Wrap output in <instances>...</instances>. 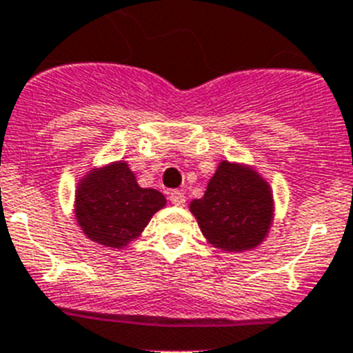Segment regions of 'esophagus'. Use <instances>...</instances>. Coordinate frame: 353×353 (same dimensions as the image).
Masks as SVG:
<instances>
[{
	"label": "esophagus",
	"mask_w": 353,
	"mask_h": 353,
	"mask_svg": "<svg viewBox=\"0 0 353 353\" xmlns=\"http://www.w3.org/2000/svg\"><path fill=\"white\" fill-rule=\"evenodd\" d=\"M185 201H186V197L181 190L170 192V203L172 204H176V206H183V204H185Z\"/></svg>",
	"instance_id": "1"
}]
</instances>
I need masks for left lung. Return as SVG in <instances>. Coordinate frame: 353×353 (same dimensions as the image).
<instances>
[{
    "label": "left lung",
    "mask_w": 353,
    "mask_h": 353,
    "mask_svg": "<svg viewBox=\"0 0 353 353\" xmlns=\"http://www.w3.org/2000/svg\"><path fill=\"white\" fill-rule=\"evenodd\" d=\"M206 241L222 251H250L268 236L274 204L269 183L241 163L221 161L201 199L190 203Z\"/></svg>",
    "instance_id": "left-lung-1"
}]
</instances>
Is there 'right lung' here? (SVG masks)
<instances>
[{
    "mask_svg": "<svg viewBox=\"0 0 353 353\" xmlns=\"http://www.w3.org/2000/svg\"><path fill=\"white\" fill-rule=\"evenodd\" d=\"M75 217L90 241L121 250L138 239L167 204L161 192L141 188L125 161L93 168L75 192Z\"/></svg>",
    "mask_w": 353,
    "mask_h": 353,
    "instance_id": "obj_1",
    "label": "right lung"
}]
</instances>
